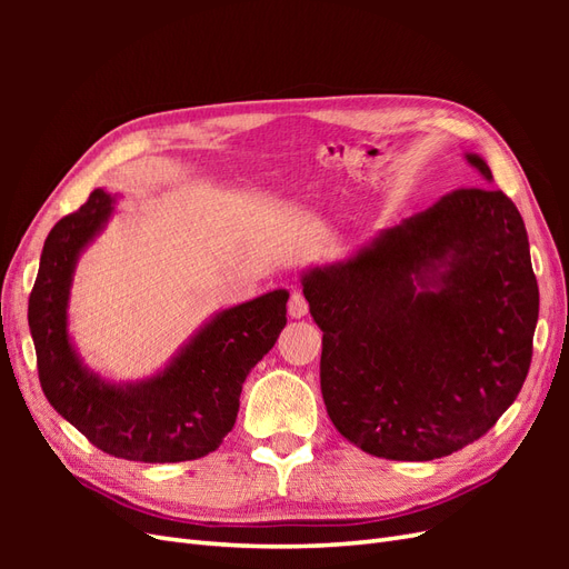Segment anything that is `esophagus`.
Listing matches in <instances>:
<instances>
[{
    "mask_svg": "<svg viewBox=\"0 0 569 569\" xmlns=\"http://www.w3.org/2000/svg\"><path fill=\"white\" fill-rule=\"evenodd\" d=\"M287 311L291 318H303L308 313V301L303 299L301 291H291V297L287 301Z\"/></svg>",
    "mask_w": 569,
    "mask_h": 569,
    "instance_id": "esophagus-1",
    "label": "esophagus"
}]
</instances>
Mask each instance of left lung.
<instances>
[{
    "label": "left lung",
    "instance_id": "8db88e82",
    "mask_svg": "<svg viewBox=\"0 0 569 569\" xmlns=\"http://www.w3.org/2000/svg\"><path fill=\"white\" fill-rule=\"evenodd\" d=\"M468 161L491 180L477 153ZM301 284L322 330L327 416L360 451L451 456L518 399L539 284L525 220L501 189H453Z\"/></svg>",
    "mask_w": 569,
    "mask_h": 569
}]
</instances>
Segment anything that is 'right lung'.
<instances>
[{"instance_id": "1", "label": "right lung", "mask_w": 569, "mask_h": 569, "mask_svg": "<svg viewBox=\"0 0 569 569\" xmlns=\"http://www.w3.org/2000/svg\"><path fill=\"white\" fill-rule=\"evenodd\" d=\"M111 194L94 189L63 216L40 258L28 299V325L47 401L97 449L140 462H182L216 451L234 427L251 368L287 325L284 289L218 313L163 372L116 387L88 372L66 332L68 291L78 253L111 216Z\"/></svg>"}]
</instances>
